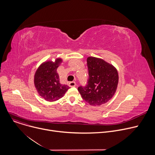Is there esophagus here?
I'll list each match as a JSON object with an SVG mask.
<instances>
[{"label": "esophagus", "mask_w": 155, "mask_h": 155, "mask_svg": "<svg viewBox=\"0 0 155 155\" xmlns=\"http://www.w3.org/2000/svg\"><path fill=\"white\" fill-rule=\"evenodd\" d=\"M69 86L70 87H75L76 86V83L75 81H71L69 83Z\"/></svg>", "instance_id": "1"}]
</instances>
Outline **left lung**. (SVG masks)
<instances>
[{"mask_svg": "<svg viewBox=\"0 0 155 155\" xmlns=\"http://www.w3.org/2000/svg\"><path fill=\"white\" fill-rule=\"evenodd\" d=\"M89 78L87 84L80 86L78 91L82 98L91 105L107 103L115 94L118 84L117 69L104 59L90 56L87 58Z\"/></svg>", "mask_w": 155, "mask_h": 155, "instance_id": "left-lung-1", "label": "left lung"}]
</instances>
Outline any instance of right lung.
I'll list each match as a JSON object with an SVG mask.
<instances>
[{"instance_id": "add662e5", "label": "right lung", "mask_w": 155, "mask_h": 155, "mask_svg": "<svg viewBox=\"0 0 155 155\" xmlns=\"http://www.w3.org/2000/svg\"><path fill=\"white\" fill-rule=\"evenodd\" d=\"M62 62L61 58H56L54 62H44L35 73V87L38 94L47 101L53 102L61 99L70 88L59 81L57 69Z\"/></svg>"}]
</instances>
